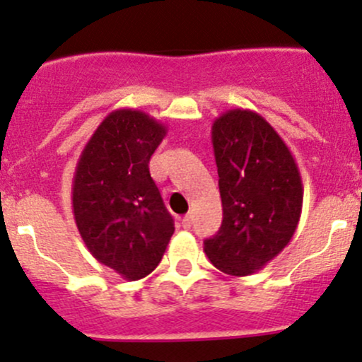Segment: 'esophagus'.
I'll return each mask as SVG.
<instances>
[{"label": "esophagus", "mask_w": 362, "mask_h": 362, "mask_svg": "<svg viewBox=\"0 0 362 362\" xmlns=\"http://www.w3.org/2000/svg\"><path fill=\"white\" fill-rule=\"evenodd\" d=\"M191 224H192V217L191 215H184V217H182V228L184 229H189L191 228Z\"/></svg>", "instance_id": "esophagus-1"}]
</instances>
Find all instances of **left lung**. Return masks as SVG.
I'll list each match as a JSON object with an SVG mask.
<instances>
[{
	"label": "left lung",
	"mask_w": 362,
	"mask_h": 362,
	"mask_svg": "<svg viewBox=\"0 0 362 362\" xmlns=\"http://www.w3.org/2000/svg\"><path fill=\"white\" fill-rule=\"evenodd\" d=\"M222 226L204 254L226 275L247 276L286 249L298 228L303 184L286 141L259 113L235 108L211 126Z\"/></svg>",
	"instance_id": "1"
}]
</instances>
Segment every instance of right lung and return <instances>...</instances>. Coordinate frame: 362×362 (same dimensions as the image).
I'll return each mask as SVG.
<instances>
[{
  "label": "right lung",
  "mask_w": 362,
  "mask_h": 362,
  "mask_svg": "<svg viewBox=\"0 0 362 362\" xmlns=\"http://www.w3.org/2000/svg\"><path fill=\"white\" fill-rule=\"evenodd\" d=\"M166 126L120 108L98 126L73 175L76 228L93 257L126 280L154 272L175 231L173 217L148 171Z\"/></svg>",
  "instance_id": "add662e5"
}]
</instances>
